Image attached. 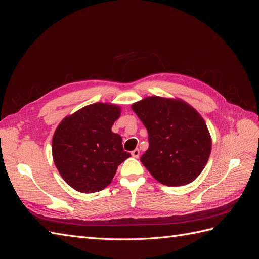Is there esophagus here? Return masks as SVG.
<instances>
[{
  "label": "esophagus",
  "instance_id": "1",
  "mask_svg": "<svg viewBox=\"0 0 259 259\" xmlns=\"http://www.w3.org/2000/svg\"><path fill=\"white\" fill-rule=\"evenodd\" d=\"M139 149H135V150H133L132 152H131V154H132V156L133 158H135V159H137L138 156H139Z\"/></svg>",
  "mask_w": 259,
  "mask_h": 259
}]
</instances>
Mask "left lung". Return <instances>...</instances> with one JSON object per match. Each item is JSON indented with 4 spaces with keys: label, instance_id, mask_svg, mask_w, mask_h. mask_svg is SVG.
<instances>
[{
    "label": "left lung",
    "instance_id": "1",
    "mask_svg": "<svg viewBox=\"0 0 259 259\" xmlns=\"http://www.w3.org/2000/svg\"><path fill=\"white\" fill-rule=\"evenodd\" d=\"M132 109L148 131L149 148L140 161L159 183L190 184L205 167L211 150L206 124L182 99L147 97Z\"/></svg>",
    "mask_w": 259,
    "mask_h": 259
}]
</instances>
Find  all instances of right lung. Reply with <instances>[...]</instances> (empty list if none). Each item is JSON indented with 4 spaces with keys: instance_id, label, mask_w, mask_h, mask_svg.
I'll return each instance as SVG.
<instances>
[{
    "instance_id": "add662e5",
    "label": "right lung",
    "mask_w": 259,
    "mask_h": 259,
    "mask_svg": "<svg viewBox=\"0 0 259 259\" xmlns=\"http://www.w3.org/2000/svg\"><path fill=\"white\" fill-rule=\"evenodd\" d=\"M121 108L96 103L66 116L54 133V163L65 182L76 191L97 192L110 185L117 166L131 154L122 137L111 131Z\"/></svg>"
}]
</instances>
